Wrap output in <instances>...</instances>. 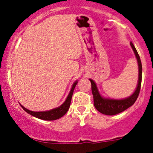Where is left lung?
Masks as SVG:
<instances>
[{
  "mask_svg": "<svg viewBox=\"0 0 153 153\" xmlns=\"http://www.w3.org/2000/svg\"><path fill=\"white\" fill-rule=\"evenodd\" d=\"M130 45L134 51L135 57L137 58L138 64V69H139V75H138V83L135 92L132 94L129 98H125L122 100H115V99H107L104 98L100 93L98 92V89L95 83L92 80L89 79L92 84V92L93 95L94 106L96 108L98 112H101L102 114L107 115H114L116 114L122 112L123 111L126 110L131 106L133 105L134 103L138 98L139 95L140 90H141V78H142V66H141V61L140 59L139 55L137 52L136 49L134 47L133 44L130 42Z\"/></svg>",
  "mask_w": 153,
  "mask_h": 153,
  "instance_id": "1",
  "label": "left lung"
}]
</instances>
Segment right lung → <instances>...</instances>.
Here are the masks:
<instances>
[{"instance_id":"right-lung-1","label":"right lung","mask_w":153,"mask_h":153,"mask_svg":"<svg viewBox=\"0 0 153 153\" xmlns=\"http://www.w3.org/2000/svg\"><path fill=\"white\" fill-rule=\"evenodd\" d=\"M77 84H78V81H75V82L74 83L73 85H72V89H71L70 90V92H69V94L68 95L67 99L64 101V104L61 106H60L59 107L55 108V109H52V110L47 111V112H33V111H30L29 110V109H26V108L24 107V106H23L22 105H21V107H22L27 113L30 114L32 116H35L36 117V118H40V119L46 120V121H54V120L58 119V118L64 116V115L67 113L68 109H69V106H70L71 100H72L74 89H75Z\"/></svg>"}]
</instances>
